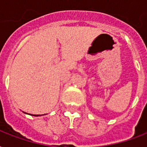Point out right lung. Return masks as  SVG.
Segmentation results:
<instances>
[{"mask_svg":"<svg viewBox=\"0 0 147 147\" xmlns=\"http://www.w3.org/2000/svg\"><path fill=\"white\" fill-rule=\"evenodd\" d=\"M30 115H31V114H30ZM32 116H35V117H38V115H32ZM39 116V115H38ZM40 116H41V115H40Z\"/></svg>","mask_w":147,"mask_h":147,"instance_id":"add662e5","label":"right lung"}]
</instances>
